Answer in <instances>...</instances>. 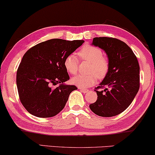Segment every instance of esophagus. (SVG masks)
Wrapping results in <instances>:
<instances>
[{"label":"esophagus","mask_w":155,"mask_h":155,"mask_svg":"<svg viewBox=\"0 0 155 155\" xmlns=\"http://www.w3.org/2000/svg\"><path fill=\"white\" fill-rule=\"evenodd\" d=\"M79 89L80 91H81L82 92H83V93H87V92L89 91V90H87V89H82V88H80V87H79Z\"/></svg>","instance_id":"esophagus-1"}]
</instances>
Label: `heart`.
<instances>
[{
  "instance_id": "heart-1",
  "label": "heart",
  "mask_w": 155,
  "mask_h": 155,
  "mask_svg": "<svg viewBox=\"0 0 155 155\" xmlns=\"http://www.w3.org/2000/svg\"><path fill=\"white\" fill-rule=\"evenodd\" d=\"M81 60L90 63L87 75H78L71 79L73 85L80 88L89 87L96 83L97 78L103 79L110 69L109 60L102 55L100 48L90 45H85L78 52ZM64 66L68 73L75 75L78 73V60L74 54H70L64 60Z\"/></svg>"
}]
</instances>
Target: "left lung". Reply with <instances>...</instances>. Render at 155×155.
<instances>
[{
  "label": "left lung",
  "mask_w": 155,
  "mask_h": 155,
  "mask_svg": "<svg viewBox=\"0 0 155 155\" xmlns=\"http://www.w3.org/2000/svg\"><path fill=\"white\" fill-rule=\"evenodd\" d=\"M92 44L107 54L110 69L95 87L97 100L90 104V108L100 117H113L129 107L139 90V63L131 48L117 38H94Z\"/></svg>",
  "instance_id": "8db88e82"
}]
</instances>
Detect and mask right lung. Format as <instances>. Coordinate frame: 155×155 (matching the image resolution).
<instances>
[{
    "instance_id": "right-lung-1",
    "label": "right lung",
    "mask_w": 155,
    "mask_h": 155,
    "mask_svg": "<svg viewBox=\"0 0 155 155\" xmlns=\"http://www.w3.org/2000/svg\"><path fill=\"white\" fill-rule=\"evenodd\" d=\"M84 41L48 40L33 46L23 55L17 70L16 84L21 102L38 117L55 116L65 107L75 85H65L70 79L64 60ZM60 85L57 88L53 85Z\"/></svg>"
}]
</instances>
